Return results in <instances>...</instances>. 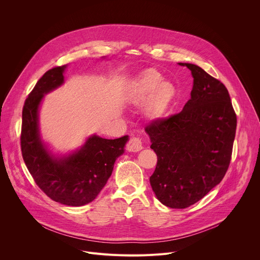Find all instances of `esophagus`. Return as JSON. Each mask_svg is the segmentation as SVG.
Wrapping results in <instances>:
<instances>
[{
	"mask_svg": "<svg viewBox=\"0 0 260 260\" xmlns=\"http://www.w3.org/2000/svg\"><path fill=\"white\" fill-rule=\"evenodd\" d=\"M142 149H143V142L140 138L134 137L129 140V142L127 144V150L129 152H138Z\"/></svg>",
	"mask_w": 260,
	"mask_h": 260,
	"instance_id": "esophagus-1",
	"label": "esophagus"
}]
</instances>
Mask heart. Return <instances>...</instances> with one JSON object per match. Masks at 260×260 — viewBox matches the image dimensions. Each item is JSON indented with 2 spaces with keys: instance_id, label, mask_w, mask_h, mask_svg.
<instances>
[{
  "instance_id": "1",
  "label": "heart",
  "mask_w": 260,
  "mask_h": 260,
  "mask_svg": "<svg viewBox=\"0 0 260 260\" xmlns=\"http://www.w3.org/2000/svg\"><path fill=\"white\" fill-rule=\"evenodd\" d=\"M162 79V75L157 70L148 69L141 74L132 92L133 103L143 104L148 101L146 115L152 120L165 114L177 95L174 83Z\"/></svg>"
}]
</instances>
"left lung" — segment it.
Listing matches in <instances>:
<instances>
[{
	"mask_svg": "<svg viewBox=\"0 0 260 260\" xmlns=\"http://www.w3.org/2000/svg\"><path fill=\"white\" fill-rule=\"evenodd\" d=\"M187 66L194 77L184 109L146 126L157 155L150 184L157 199L170 208H187L223 179L236 136L237 115L225 85L201 67Z\"/></svg>",
	"mask_w": 260,
	"mask_h": 260,
	"instance_id": "left-lung-1",
	"label": "left lung"
}]
</instances>
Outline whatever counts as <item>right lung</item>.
I'll list each match as a JSON object with an SVG mask.
<instances>
[{"label":"right lung","mask_w":260,"mask_h":260,"mask_svg":"<svg viewBox=\"0 0 260 260\" xmlns=\"http://www.w3.org/2000/svg\"><path fill=\"white\" fill-rule=\"evenodd\" d=\"M65 68L63 65L48 70L26 98L20 145L28 171L49 198L68 206H82L95 200L106 185L128 137L108 140L94 135L79 150L61 158L48 151L40 137L39 107L47 93L64 82Z\"/></svg>","instance_id":"obj_1"}]
</instances>
